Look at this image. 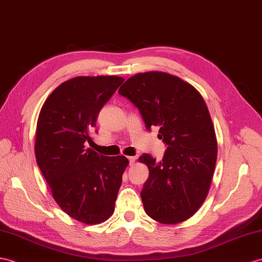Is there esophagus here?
<instances>
[{"label":"esophagus","instance_id":"obj_1","mask_svg":"<svg viewBox=\"0 0 262 262\" xmlns=\"http://www.w3.org/2000/svg\"><path fill=\"white\" fill-rule=\"evenodd\" d=\"M127 160H129V162H130V164H133L136 162V160H137V158L136 157H127Z\"/></svg>","mask_w":262,"mask_h":262}]
</instances>
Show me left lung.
<instances>
[{"instance_id":"1","label":"left lung","mask_w":262,"mask_h":262,"mask_svg":"<svg viewBox=\"0 0 262 262\" xmlns=\"http://www.w3.org/2000/svg\"><path fill=\"white\" fill-rule=\"evenodd\" d=\"M119 94L135 104L146 130L157 126L167 144L160 162L142 155L148 165L141 199L146 214L164 225L192 216L206 200L216 161V138L205 100L178 76L164 72L138 73Z\"/></svg>"}]
</instances>
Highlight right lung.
Returning <instances> with one entry per match:
<instances>
[{
  "instance_id": "right-lung-1",
  "label": "right lung",
  "mask_w": 262,
  "mask_h": 262,
  "mask_svg": "<svg viewBox=\"0 0 262 262\" xmlns=\"http://www.w3.org/2000/svg\"><path fill=\"white\" fill-rule=\"evenodd\" d=\"M124 81L116 75L76 76L49 95L36 124L35 158L57 205L86 225L105 221L114 211L123 156L105 157L92 149L90 131L99 112Z\"/></svg>"
}]
</instances>
